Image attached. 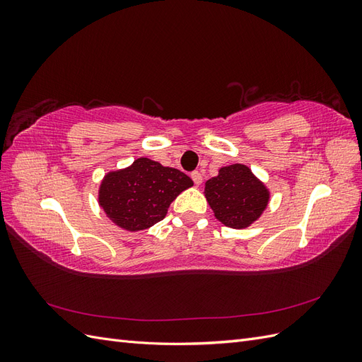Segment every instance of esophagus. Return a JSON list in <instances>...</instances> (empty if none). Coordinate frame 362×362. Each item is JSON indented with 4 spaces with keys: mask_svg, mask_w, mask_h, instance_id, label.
<instances>
[{
    "mask_svg": "<svg viewBox=\"0 0 362 362\" xmlns=\"http://www.w3.org/2000/svg\"><path fill=\"white\" fill-rule=\"evenodd\" d=\"M192 180H193V182L196 184V185H199L201 182H202V173L201 172H198V170H194V172H192Z\"/></svg>",
    "mask_w": 362,
    "mask_h": 362,
    "instance_id": "1",
    "label": "esophagus"
}]
</instances>
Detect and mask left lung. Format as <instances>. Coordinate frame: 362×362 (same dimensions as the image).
Returning <instances> with one entry per match:
<instances>
[{
	"label": "left lung",
	"instance_id": "1",
	"mask_svg": "<svg viewBox=\"0 0 362 362\" xmlns=\"http://www.w3.org/2000/svg\"><path fill=\"white\" fill-rule=\"evenodd\" d=\"M205 198L223 225L246 228L264 211L269 192L249 168L231 164L205 182Z\"/></svg>",
	"mask_w": 362,
	"mask_h": 362
}]
</instances>
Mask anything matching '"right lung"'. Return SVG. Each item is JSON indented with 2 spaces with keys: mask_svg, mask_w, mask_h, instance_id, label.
<instances>
[{
  "mask_svg": "<svg viewBox=\"0 0 362 362\" xmlns=\"http://www.w3.org/2000/svg\"><path fill=\"white\" fill-rule=\"evenodd\" d=\"M192 185L184 172L141 157L124 170L105 175L100 205L117 226L141 231L164 218L172 201Z\"/></svg>",
  "mask_w": 362,
  "mask_h": 362,
  "instance_id": "right-lung-1",
  "label": "right lung"
}]
</instances>
